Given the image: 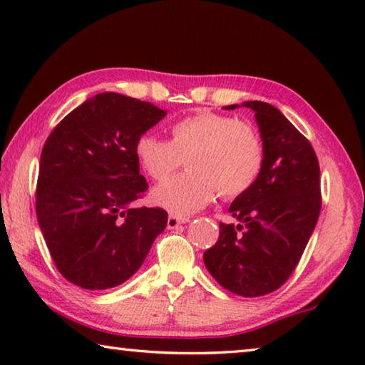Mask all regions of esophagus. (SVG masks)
Returning <instances> with one entry per match:
<instances>
[{"mask_svg":"<svg viewBox=\"0 0 365 365\" xmlns=\"http://www.w3.org/2000/svg\"><path fill=\"white\" fill-rule=\"evenodd\" d=\"M190 217H182V215H175V214H170L169 219H168V227L169 228H177L178 225L185 224V222H188Z\"/></svg>","mask_w":365,"mask_h":365,"instance_id":"34e87169","label":"esophagus"}]
</instances>
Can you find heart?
Segmentation results:
<instances>
[{"label":"heart","instance_id":"heart-1","mask_svg":"<svg viewBox=\"0 0 365 365\" xmlns=\"http://www.w3.org/2000/svg\"><path fill=\"white\" fill-rule=\"evenodd\" d=\"M169 141L145 133L135 141V159L154 182H163L185 159V174L153 191V201L172 214L187 215L207 206L217 193L224 200L245 195L264 169L261 135L237 117L197 110L174 122Z\"/></svg>","mask_w":365,"mask_h":365}]
</instances>
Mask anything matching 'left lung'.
Wrapping results in <instances>:
<instances>
[{
  "label": "left lung",
  "instance_id": "left-lung-1",
  "mask_svg": "<svg viewBox=\"0 0 365 365\" xmlns=\"http://www.w3.org/2000/svg\"><path fill=\"white\" fill-rule=\"evenodd\" d=\"M243 106L255 110L264 169L228 209L240 224L220 222L217 242L202 259L228 292L256 298L279 289L293 274L317 224L322 193L319 160L304 135L269 103Z\"/></svg>",
  "mask_w": 365,
  "mask_h": 365
}]
</instances>
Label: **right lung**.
Returning a JSON list of instances; mask_svg holds the SVG:
<instances>
[{
  "label": "right lung",
  "instance_id": "obj_1",
  "mask_svg": "<svg viewBox=\"0 0 365 365\" xmlns=\"http://www.w3.org/2000/svg\"><path fill=\"white\" fill-rule=\"evenodd\" d=\"M164 115L151 103L100 93L67 114L46 138L36 217L54 265L73 285H120L168 225L163 207H130L148 190L135 141Z\"/></svg>",
  "mask_w": 365,
  "mask_h": 365
}]
</instances>
